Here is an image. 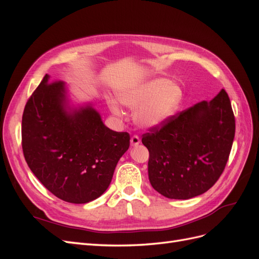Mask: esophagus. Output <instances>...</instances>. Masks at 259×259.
<instances>
[{"instance_id":"34e87169","label":"esophagus","mask_w":259,"mask_h":259,"mask_svg":"<svg viewBox=\"0 0 259 259\" xmlns=\"http://www.w3.org/2000/svg\"><path fill=\"white\" fill-rule=\"evenodd\" d=\"M139 143H140V139H139V137H138L137 135L132 136V138H131V145H132L133 147L138 146Z\"/></svg>"}]
</instances>
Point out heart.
Returning <instances> with one entry per match:
<instances>
[{
    "mask_svg": "<svg viewBox=\"0 0 259 259\" xmlns=\"http://www.w3.org/2000/svg\"><path fill=\"white\" fill-rule=\"evenodd\" d=\"M183 90L167 79L156 77L119 93V100L130 109H136L134 120L146 130L160 128L165 125L178 110L183 101ZM111 111L122 114L115 100H109Z\"/></svg>",
    "mask_w": 259,
    "mask_h": 259,
    "instance_id": "b5f03b06",
    "label": "heart"
}]
</instances>
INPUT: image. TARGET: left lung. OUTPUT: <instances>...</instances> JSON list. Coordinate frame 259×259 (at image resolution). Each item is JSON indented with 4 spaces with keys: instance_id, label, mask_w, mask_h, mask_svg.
I'll use <instances>...</instances> for the list:
<instances>
[{
    "instance_id": "obj_1",
    "label": "left lung",
    "mask_w": 259,
    "mask_h": 259,
    "mask_svg": "<svg viewBox=\"0 0 259 259\" xmlns=\"http://www.w3.org/2000/svg\"><path fill=\"white\" fill-rule=\"evenodd\" d=\"M236 133L228 94L175 114L142 142L149 150L148 175L153 189L168 199L187 200L206 192L223 174Z\"/></svg>"
}]
</instances>
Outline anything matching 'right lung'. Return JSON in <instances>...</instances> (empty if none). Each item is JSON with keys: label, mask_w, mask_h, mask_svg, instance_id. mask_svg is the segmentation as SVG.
<instances>
[{"label": "right lung", "mask_w": 259, "mask_h": 259, "mask_svg": "<svg viewBox=\"0 0 259 259\" xmlns=\"http://www.w3.org/2000/svg\"><path fill=\"white\" fill-rule=\"evenodd\" d=\"M130 134L114 132L92 106L69 109L66 84L45 74L22 114L21 145L31 171L62 201L83 204L111 183Z\"/></svg>", "instance_id": "obj_1"}]
</instances>
